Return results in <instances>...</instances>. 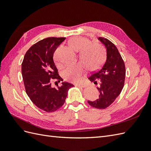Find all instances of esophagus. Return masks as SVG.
I'll return each mask as SVG.
<instances>
[{
    "instance_id": "esophagus-1",
    "label": "esophagus",
    "mask_w": 151,
    "mask_h": 151,
    "mask_svg": "<svg viewBox=\"0 0 151 151\" xmlns=\"http://www.w3.org/2000/svg\"><path fill=\"white\" fill-rule=\"evenodd\" d=\"M76 86L80 87V88H85V87L87 86V85L85 84H78L76 85Z\"/></svg>"
}]
</instances>
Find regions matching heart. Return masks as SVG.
Masks as SVG:
<instances>
[{
	"label": "heart",
	"mask_w": 151,
	"mask_h": 151,
	"mask_svg": "<svg viewBox=\"0 0 151 151\" xmlns=\"http://www.w3.org/2000/svg\"><path fill=\"white\" fill-rule=\"evenodd\" d=\"M91 40L81 36H76L68 41L69 46L79 50V57L90 70H96L106 60V54L104 48L98 43H91ZM86 66L83 62H74L68 64L62 71V76L67 81L77 82L81 79Z\"/></svg>",
	"instance_id": "b5f03b06"
}]
</instances>
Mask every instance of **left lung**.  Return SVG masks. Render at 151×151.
<instances>
[{
    "mask_svg": "<svg viewBox=\"0 0 151 151\" xmlns=\"http://www.w3.org/2000/svg\"><path fill=\"white\" fill-rule=\"evenodd\" d=\"M98 39L106 48L107 58L103 67L88 77L95 84L99 83V86L97 87L99 95L96 101L88 102L93 108L105 109L115 101L122 92L126 70L125 63L115 45L106 38Z\"/></svg>",
    "mask_w": 151,
    "mask_h": 151,
    "instance_id": "obj_1",
    "label": "left lung"
}]
</instances>
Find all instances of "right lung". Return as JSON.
Segmentation results:
<instances>
[{
    "mask_svg": "<svg viewBox=\"0 0 151 151\" xmlns=\"http://www.w3.org/2000/svg\"><path fill=\"white\" fill-rule=\"evenodd\" d=\"M65 38L49 37L39 41L26 52L21 72L26 94L31 101L46 112H53L62 106L68 91L74 85L63 82L57 89L52 88L53 81L63 79L58 75L53 55ZM57 83V82H55Z\"/></svg>",
    "mask_w": 151,
    "mask_h": 151,
    "instance_id": "add662e5",
    "label": "right lung"
}]
</instances>
